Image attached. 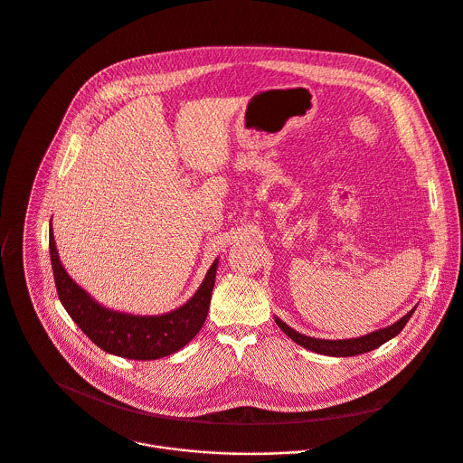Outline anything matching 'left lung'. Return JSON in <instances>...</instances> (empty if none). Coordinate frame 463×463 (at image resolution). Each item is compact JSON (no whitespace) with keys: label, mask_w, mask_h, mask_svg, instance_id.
Segmentation results:
<instances>
[{"label":"left lung","mask_w":463,"mask_h":463,"mask_svg":"<svg viewBox=\"0 0 463 463\" xmlns=\"http://www.w3.org/2000/svg\"><path fill=\"white\" fill-rule=\"evenodd\" d=\"M414 309L416 307H412L405 317H402L398 322H394L389 327L373 331V333H369L365 336L349 338V340H320V338H311V336L297 333L295 329H291L288 324H284L279 318H275V322L293 342H297L298 345H302V347H306L309 351H315V353H320V354H329V356H353V354H360V353H367L371 349H376L383 342H387L392 336H396L403 329V326L407 324V320L411 318Z\"/></svg>","instance_id":"left-lung-1"}]
</instances>
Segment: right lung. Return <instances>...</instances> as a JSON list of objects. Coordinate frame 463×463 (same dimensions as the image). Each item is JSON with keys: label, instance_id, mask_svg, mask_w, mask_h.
I'll use <instances>...</instances> for the list:
<instances>
[{"label": "right lung", "instance_id": "obj_1", "mask_svg": "<svg viewBox=\"0 0 463 463\" xmlns=\"http://www.w3.org/2000/svg\"><path fill=\"white\" fill-rule=\"evenodd\" d=\"M49 248L61 304L83 333L103 351L132 360H156L179 351L201 331L210 309L217 260L206 273L199 291L184 306L159 317H136L99 306L67 275L56 251L52 226Z\"/></svg>", "mask_w": 463, "mask_h": 463}]
</instances>
